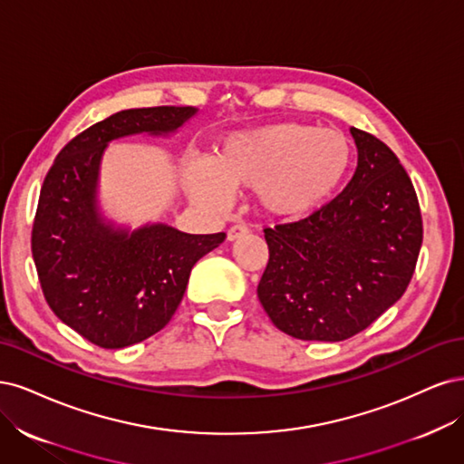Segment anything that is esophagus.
<instances>
[{
  "instance_id": "34e87169",
  "label": "esophagus",
  "mask_w": 464,
  "mask_h": 464,
  "mask_svg": "<svg viewBox=\"0 0 464 464\" xmlns=\"http://www.w3.org/2000/svg\"><path fill=\"white\" fill-rule=\"evenodd\" d=\"M246 233H248V227L243 226V223H238V226L229 227V231H227V241H237V238L245 237Z\"/></svg>"
}]
</instances>
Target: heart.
Returning a JSON list of instances; mask_svg holds the SVG:
<instances>
[{"instance_id": "obj_1", "label": "heart", "mask_w": 464, "mask_h": 464, "mask_svg": "<svg viewBox=\"0 0 464 464\" xmlns=\"http://www.w3.org/2000/svg\"><path fill=\"white\" fill-rule=\"evenodd\" d=\"M351 166V144L334 129L276 123L231 132L214 160H190L185 183L190 198L226 210L233 188L256 187L264 210L298 218L318 208Z\"/></svg>"}]
</instances>
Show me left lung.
<instances>
[{
  "label": "left lung",
  "instance_id": "left-lung-1",
  "mask_svg": "<svg viewBox=\"0 0 464 464\" xmlns=\"http://www.w3.org/2000/svg\"><path fill=\"white\" fill-rule=\"evenodd\" d=\"M356 171L308 218L266 227L270 248L258 298L277 330L303 341H343L407 291L422 246L411 177L380 139L351 127Z\"/></svg>",
  "mask_w": 464,
  "mask_h": 464
}]
</instances>
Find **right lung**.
I'll return each instance as SVG.
<instances>
[{
    "label": "right lung",
    "instance_id": "obj_1",
    "mask_svg": "<svg viewBox=\"0 0 464 464\" xmlns=\"http://www.w3.org/2000/svg\"><path fill=\"white\" fill-rule=\"evenodd\" d=\"M197 108L123 110L77 134L57 154L40 190L33 258L55 316L102 349L158 334L185 295L192 266L226 233L190 235L166 223L115 226L98 206L103 152L129 134L168 137Z\"/></svg>",
    "mask_w": 464,
    "mask_h": 464
}]
</instances>
